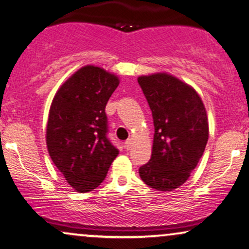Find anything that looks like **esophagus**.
Instances as JSON below:
<instances>
[{
  "label": "esophagus",
  "mask_w": 249,
  "mask_h": 249,
  "mask_svg": "<svg viewBox=\"0 0 249 249\" xmlns=\"http://www.w3.org/2000/svg\"><path fill=\"white\" fill-rule=\"evenodd\" d=\"M124 148L126 150H131V148H132V140L131 139L126 140L125 143H124Z\"/></svg>",
  "instance_id": "34e87169"
}]
</instances>
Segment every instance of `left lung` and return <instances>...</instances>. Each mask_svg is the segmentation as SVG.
I'll list each match as a JSON object with an SVG mask.
<instances>
[{"mask_svg":"<svg viewBox=\"0 0 249 249\" xmlns=\"http://www.w3.org/2000/svg\"><path fill=\"white\" fill-rule=\"evenodd\" d=\"M152 111L155 135L141 179L153 190H176L191 176L204 152L209 122L201 97L191 86L167 73L139 76Z\"/></svg>","mask_w":249,"mask_h":249,"instance_id":"obj_1","label":"left lung"}]
</instances>
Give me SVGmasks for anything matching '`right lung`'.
<instances>
[{
  "mask_svg": "<svg viewBox=\"0 0 249 249\" xmlns=\"http://www.w3.org/2000/svg\"><path fill=\"white\" fill-rule=\"evenodd\" d=\"M118 85L115 74L87 65L63 83L52 101L46 131L48 153L80 193L99 186L118 155L107 138L105 113Z\"/></svg>",
  "mask_w": 249,
  "mask_h": 249,
  "instance_id": "right-lung-1",
  "label": "right lung"
}]
</instances>
